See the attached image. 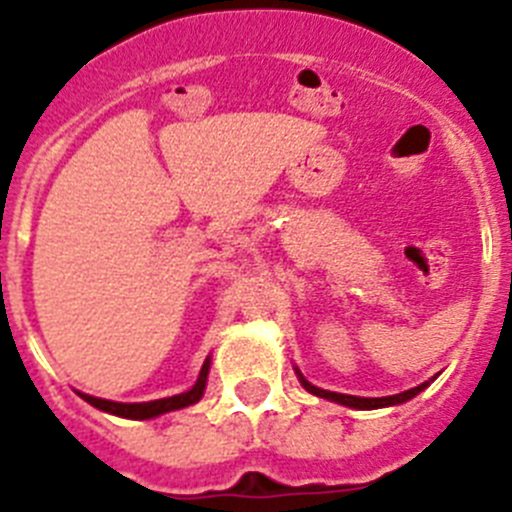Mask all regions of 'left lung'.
Wrapping results in <instances>:
<instances>
[{
	"mask_svg": "<svg viewBox=\"0 0 512 512\" xmlns=\"http://www.w3.org/2000/svg\"><path fill=\"white\" fill-rule=\"evenodd\" d=\"M297 377H300L302 387H305L307 392H312V395L325 397V400L338 402V405H346V408H356V410H377V408H390V405H400V402L413 400V397L418 395V392H423L425 387H428V382H423V384H418V387H413V390L400 392V395H390V397H356V395H341V392L320 390V387H315V384L307 382V379L302 377L300 372H297Z\"/></svg>",
	"mask_w": 512,
	"mask_h": 512,
	"instance_id": "8db88e82",
	"label": "left lung"
}]
</instances>
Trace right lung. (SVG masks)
I'll return each mask as SVG.
<instances>
[{"label": "right lung", "mask_w": 512, "mask_h": 512, "mask_svg": "<svg viewBox=\"0 0 512 512\" xmlns=\"http://www.w3.org/2000/svg\"><path fill=\"white\" fill-rule=\"evenodd\" d=\"M207 374H210V359H205L202 364V372L194 382L192 390L182 392V395L174 397H164V400H151V402H112V400H102V397H92V395H79L94 405L97 410H104V413L110 415H120V418H130V420H148L156 418V415L171 413V410L187 408V405H194V402H200V397L205 395V384H207Z\"/></svg>", "instance_id": "1"}]
</instances>
